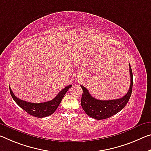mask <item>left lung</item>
<instances>
[{
	"label": "left lung",
	"mask_w": 151,
	"mask_h": 151,
	"mask_svg": "<svg viewBox=\"0 0 151 151\" xmlns=\"http://www.w3.org/2000/svg\"><path fill=\"white\" fill-rule=\"evenodd\" d=\"M130 75V85L128 93L123 97L114 100H99L93 97L83 85L81 106L88 116L96 119H104L113 116L120 111L130 99L133 85V75L130 64H129Z\"/></svg>",
	"instance_id": "obj_1"
}]
</instances>
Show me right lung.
<instances>
[{"label":"right lung","mask_w":151,"mask_h":151,"mask_svg":"<svg viewBox=\"0 0 151 151\" xmlns=\"http://www.w3.org/2000/svg\"><path fill=\"white\" fill-rule=\"evenodd\" d=\"M71 87L72 85H70L63 88L51 101L44 103H38V104L27 102L19 99L12 91L10 87H9V89H10L11 97L14 101L16 102V104L19 106L21 107L23 110H25L27 113L36 117V118H44V117L50 116L56 111L65 93Z\"/></svg>","instance_id":"1"}]
</instances>
